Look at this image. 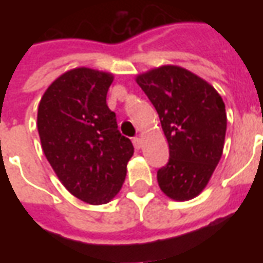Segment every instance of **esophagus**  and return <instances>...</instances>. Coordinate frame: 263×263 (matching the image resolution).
Instances as JSON below:
<instances>
[{
	"label": "esophagus",
	"instance_id": "esophagus-1",
	"mask_svg": "<svg viewBox=\"0 0 263 263\" xmlns=\"http://www.w3.org/2000/svg\"><path fill=\"white\" fill-rule=\"evenodd\" d=\"M132 143H134V146L137 149L142 148V139H141V138H134V139H132Z\"/></svg>",
	"mask_w": 263,
	"mask_h": 263
}]
</instances>
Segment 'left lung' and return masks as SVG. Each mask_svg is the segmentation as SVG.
Wrapping results in <instances>:
<instances>
[{"mask_svg":"<svg viewBox=\"0 0 263 263\" xmlns=\"http://www.w3.org/2000/svg\"><path fill=\"white\" fill-rule=\"evenodd\" d=\"M135 80L158 111L169 143V162L158 171L160 190L176 201L192 200L221 159L226 104L211 84L179 66H160Z\"/></svg>","mask_w":263,"mask_h":263,"instance_id":"1","label":"left lung"}]
</instances>
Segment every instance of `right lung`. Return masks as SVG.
<instances>
[{
  "instance_id": "right-lung-1",
  "label": "right lung",
  "mask_w": 263,
  "mask_h": 263,
  "mask_svg": "<svg viewBox=\"0 0 263 263\" xmlns=\"http://www.w3.org/2000/svg\"><path fill=\"white\" fill-rule=\"evenodd\" d=\"M114 76L77 67L48 87L37 107L43 154L70 193L88 204L111 201L122 187L134 155L107 105Z\"/></svg>"
}]
</instances>
